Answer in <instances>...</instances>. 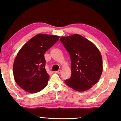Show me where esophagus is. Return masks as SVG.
<instances>
[{
  "label": "esophagus",
  "instance_id": "34e87169",
  "mask_svg": "<svg viewBox=\"0 0 121 121\" xmlns=\"http://www.w3.org/2000/svg\"><path fill=\"white\" fill-rule=\"evenodd\" d=\"M61 72V70H59L58 71H56V73H57V74H60Z\"/></svg>",
  "mask_w": 121,
  "mask_h": 121
}]
</instances>
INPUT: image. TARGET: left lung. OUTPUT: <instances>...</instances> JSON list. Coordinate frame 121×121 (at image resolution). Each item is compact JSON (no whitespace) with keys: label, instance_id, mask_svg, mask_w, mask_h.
I'll use <instances>...</instances> for the list:
<instances>
[{"label":"left lung","instance_id":"8db88e82","mask_svg":"<svg viewBox=\"0 0 121 121\" xmlns=\"http://www.w3.org/2000/svg\"><path fill=\"white\" fill-rule=\"evenodd\" d=\"M60 40L71 60V76L65 83L78 91L89 89L99 81L102 72V59L98 49L78 34L61 37Z\"/></svg>","mask_w":121,"mask_h":121}]
</instances>
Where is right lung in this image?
Listing matches in <instances>:
<instances>
[{"mask_svg": "<svg viewBox=\"0 0 121 121\" xmlns=\"http://www.w3.org/2000/svg\"><path fill=\"white\" fill-rule=\"evenodd\" d=\"M59 39V36L38 34L17 53L13 63V76L17 84L25 91L36 93L47 86L49 76L45 67L44 53Z\"/></svg>", "mask_w": 121, "mask_h": 121, "instance_id": "add662e5", "label": "right lung"}]
</instances>
